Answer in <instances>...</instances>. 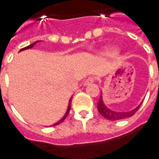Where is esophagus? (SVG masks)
Masks as SVG:
<instances>
[{"instance_id":"esophagus-1","label":"esophagus","mask_w":159,"mask_h":159,"mask_svg":"<svg viewBox=\"0 0 159 159\" xmlns=\"http://www.w3.org/2000/svg\"><path fill=\"white\" fill-rule=\"evenodd\" d=\"M94 82H95V77L90 76V77H89V78H87V79L84 81V85L87 86V85H89L91 83H93Z\"/></svg>"}]
</instances>
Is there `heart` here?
<instances>
[{
  "mask_svg": "<svg viewBox=\"0 0 159 159\" xmlns=\"http://www.w3.org/2000/svg\"><path fill=\"white\" fill-rule=\"evenodd\" d=\"M116 52H117V51L113 50V49H107V50H106V52H105V53L107 54V55H113V54H115Z\"/></svg>",
  "mask_w": 159,
  "mask_h": 159,
  "instance_id": "b5f03b06",
  "label": "heart"
}]
</instances>
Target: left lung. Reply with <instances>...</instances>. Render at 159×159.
I'll return each mask as SVG.
<instances>
[{"label": "left lung", "instance_id": "left-lung-1", "mask_svg": "<svg viewBox=\"0 0 159 159\" xmlns=\"http://www.w3.org/2000/svg\"><path fill=\"white\" fill-rule=\"evenodd\" d=\"M140 105L138 106L135 109L129 111V112H114V111H112L111 109H109L108 107H107L106 105L103 103L102 96V94H101L98 105H97V108H98L99 113L102 114L104 118H106L107 120H122V119H126L133 116L139 110Z\"/></svg>", "mask_w": 159, "mask_h": 159}]
</instances>
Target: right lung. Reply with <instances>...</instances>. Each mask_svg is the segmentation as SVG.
Here are the masks:
<instances>
[{"mask_svg":"<svg viewBox=\"0 0 159 159\" xmlns=\"http://www.w3.org/2000/svg\"><path fill=\"white\" fill-rule=\"evenodd\" d=\"M39 41H36V42H34V43H33V44H31L30 45H28V46H25V47H24V48H22L20 52H21V51H24V50H27V49H30L32 48V47H33V45H35L36 43H38ZM70 102H71V99L70 100V104H69L68 106V108H67V111H66V113H65V114H64V116L63 117V118L61 119L60 120H58V121L57 122V123H55V124H53V126H57V125H59L60 123H62V122L64 121V120L66 119V117H67V115H68L69 112H70Z\"/></svg>","mask_w":159,"mask_h":159,"instance_id":"right-lung-1","label":"right lung"}]
</instances>
